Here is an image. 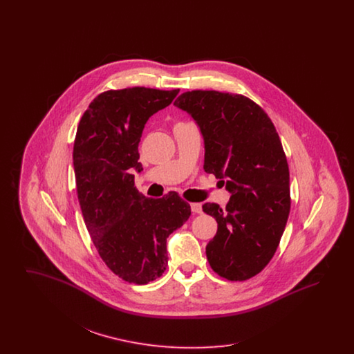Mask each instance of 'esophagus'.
I'll return each mask as SVG.
<instances>
[{
  "mask_svg": "<svg viewBox=\"0 0 354 354\" xmlns=\"http://www.w3.org/2000/svg\"><path fill=\"white\" fill-rule=\"evenodd\" d=\"M191 211L194 214H202V204L201 203H191Z\"/></svg>",
  "mask_w": 354,
  "mask_h": 354,
  "instance_id": "esophagus-1",
  "label": "esophagus"
}]
</instances>
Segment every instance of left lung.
Instances as JSON below:
<instances>
[{
	"mask_svg": "<svg viewBox=\"0 0 354 354\" xmlns=\"http://www.w3.org/2000/svg\"><path fill=\"white\" fill-rule=\"evenodd\" d=\"M174 104L201 127L204 171L227 179L231 192L225 208L203 204L218 221V232L205 247L208 263L227 280H248L273 257L290 209L281 140L267 113L244 95L192 90Z\"/></svg>",
	"mask_w": 354,
	"mask_h": 354,
	"instance_id": "left-lung-1",
	"label": "left lung"
}]
</instances>
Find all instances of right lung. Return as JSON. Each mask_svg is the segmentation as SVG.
Segmentation results:
<instances>
[{"instance_id":"right-lung-1","label":"right lung","mask_w":354,"mask_h":354,"mask_svg":"<svg viewBox=\"0 0 354 354\" xmlns=\"http://www.w3.org/2000/svg\"><path fill=\"white\" fill-rule=\"evenodd\" d=\"M179 88L109 90L88 104L73 149L78 201L84 224L104 264L138 286L160 277L167 267V237L191 215L189 204L171 191L143 196L133 171H142L138 146L145 124L167 107Z\"/></svg>"}]
</instances>
